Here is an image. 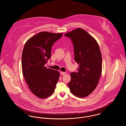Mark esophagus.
Wrapping results in <instances>:
<instances>
[{
	"mask_svg": "<svg viewBox=\"0 0 126 126\" xmlns=\"http://www.w3.org/2000/svg\"><path fill=\"white\" fill-rule=\"evenodd\" d=\"M60 74H61V75L62 76H64V75H65L66 74V73L64 72H60Z\"/></svg>",
	"mask_w": 126,
	"mask_h": 126,
	"instance_id": "obj_1",
	"label": "esophagus"
}]
</instances>
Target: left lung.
<instances>
[{"label": "left lung", "mask_w": 126, "mask_h": 126, "mask_svg": "<svg viewBox=\"0 0 126 126\" xmlns=\"http://www.w3.org/2000/svg\"><path fill=\"white\" fill-rule=\"evenodd\" d=\"M65 36L73 42L75 60L79 64L78 72L70 73L71 79L68 87L75 95L86 97L96 88L102 73V54L99 45L81 28L66 33Z\"/></svg>", "instance_id": "left-lung-1"}]
</instances>
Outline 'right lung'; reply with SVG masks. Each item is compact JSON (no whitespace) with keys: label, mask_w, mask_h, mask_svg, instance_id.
Wrapping results in <instances>:
<instances>
[{"label":"right lung","mask_w":126,"mask_h":126,"mask_svg":"<svg viewBox=\"0 0 126 126\" xmlns=\"http://www.w3.org/2000/svg\"><path fill=\"white\" fill-rule=\"evenodd\" d=\"M62 35V33L42 32L31 37L24 45L22 72L30 90L40 98H46L52 94L59 79V71L44 65L50 59L54 42Z\"/></svg>","instance_id":"right-lung-1"}]
</instances>
